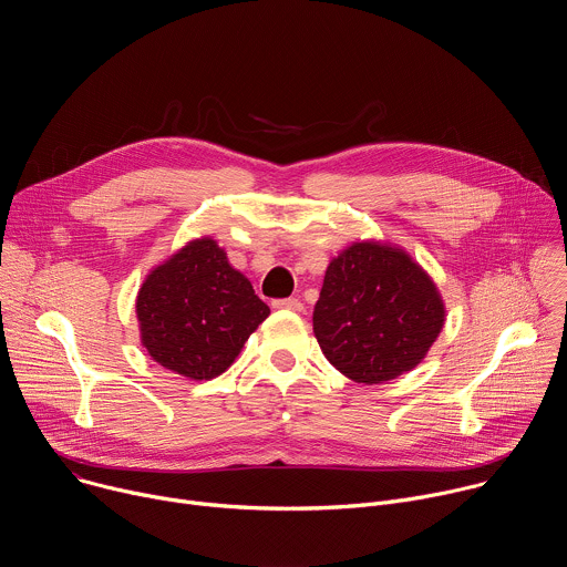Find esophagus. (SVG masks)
<instances>
[{"label": "esophagus", "mask_w": 567, "mask_h": 567, "mask_svg": "<svg viewBox=\"0 0 567 567\" xmlns=\"http://www.w3.org/2000/svg\"><path fill=\"white\" fill-rule=\"evenodd\" d=\"M271 305H274V309H291V311H300L302 309L300 298H282V300H274Z\"/></svg>", "instance_id": "esophagus-1"}]
</instances>
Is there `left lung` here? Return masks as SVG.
<instances>
[{
  "label": "left lung",
  "mask_w": 567,
  "mask_h": 567,
  "mask_svg": "<svg viewBox=\"0 0 567 567\" xmlns=\"http://www.w3.org/2000/svg\"><path fill=\"white\" fill-rule=\"evenodd\" d=\"M442 326L444 302L429 274L377 241H357L330 262L313 307L322 354L365 385L413 370Z\"/></svg>",
  "instance_id": "1"
}]
</instances>
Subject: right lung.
Segmentation results:
<instances>
[{
	"label": "right lung",
	"instance_id": "right-lung-1",
	"mask_svg": "<svg viewBox=\"0 0 567 567\" xmlns=\"http://www.w3.org/2000/svg\"><path fill=\"white\" fill-rule=\"evenodd\" d=\"M141 343L164 368L202 381L221 374L269 316L251 282L210 237L156 267L136 298Z\"/></svg>",
	"mask_w": 567,
	"mask_h": 567
}]
</instances>
